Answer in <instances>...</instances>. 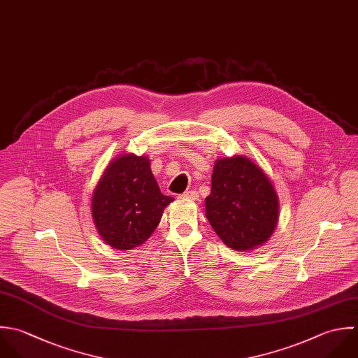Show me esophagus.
<instances>
[{"label": "esophagus", "instance_id": "1", "mask_svg": "<svg viewBox=\"0 0 358 358\" xmlns=\"http://www.w3.org/2000/svg\"><path fill=\"white\" fill-rule=\"evenodd\" d=\"M181 198H187V199H192V201H196L199 198L198 192L196 191H187L181 195Z\"/></svg>", "mask_w": 358, "mask_h": 358}]
</instances>
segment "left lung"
Listing matches in <instances>:
<instances>
[{"label":"left lung","instance_id":"1","mask_svg":"<svg viewBox=\"0 0 358 358\" xmlns=\"http://www.w3.org/2000/svg\"><path fill=\"white\" fill-rule=\"evenodd\" d=\"M205 208L219 238L240 252L268 243L279 220V198L272 181L243 155L215 162Z\"/></svg>","mask_w":358,"mask_h":358}]
</instances>
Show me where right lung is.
I'll return each instance as SVG.
<instances>
[{
    "label": "right lung",
    "instance_id": "add662e5",
    "mask_svg": "<svg viewBox=\"0 0 358 358\" xmlns=\"http://www.w3.org/2000/svg\"><path fill=\"white\" fill-rule=\"evenodd\" d=\"M173 201L160 192L148 156L124 153L100 177L92 195V217L107 245L132 250L152 236Z\"/></svg>",
    "mask_w": 358,
    "mask_h": 358
}]
</instances>
